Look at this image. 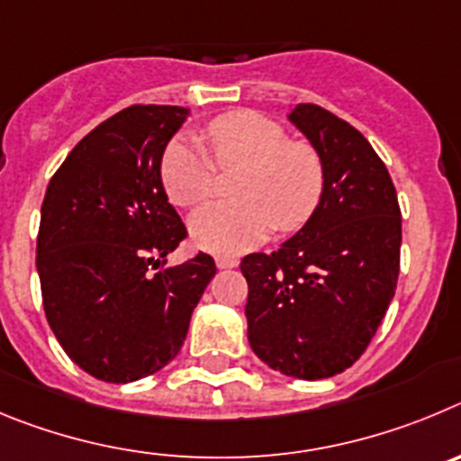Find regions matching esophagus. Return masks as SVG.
I'll return each instance as SVG.
<instances>
[{
  "mask_svg": "<svg viewBox=\"0 0 461 461\" xmlns=\"http://www.w3.org/2000/svg\"><path fill=\"white\" fill-rule=\"evenodd\" d=\"M215 267H218V268H234V267H239V259H236V257H230V255H218V257H215Z\"/></svg>",
  "mask_w": 461,
  "mask_h": 461,
  "instance_id": "34e87169",
  "label": "esophagus"
}]
</instances>
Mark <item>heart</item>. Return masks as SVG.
<instances>
[{
  "label": "heart",
  "instance_id": "heart-1",
  "mask_svg": "<svg viewBox=\"0 0 461 461\" xmlns=\"http://www.w3.org/2000/svg\"><path fill=\"white\" fill-rule=\"evenodd\" d=\"M204 138L221 169L243 167L234 194L190 218V236L200 248L236 255L271 234L301 230L323 194V165L310 144L289 140L276 122L239 110L215 117ZM160 184L174 206L190 209L209 200L215 166L200 140L176 138L160 158Z\"/></svg>",
  "mask_w": 461,
  "mask_h": 461
}]
</instances>
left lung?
Returning a JSON list of instances; mask_svg holds the SVG:
<instances>
[{
	"mask_svg": "<svg viewBox=\"0 0 461 461\" xmlns=\"http://www.w3.org/2000/svg\"><path fill=\"white\" fill-rule=\"evenodd\" d=\"M323 165V194L276 252L240 261L248 339L268 367L329 379L360 358L395 296L402 213L384 160L351 123L312 103L289 112Z\"/></svg>",
	"mask_w": 461,
	"mask_h": 461,
	"instance_id": "1",
	"label": "left lung"
}]
</instances>
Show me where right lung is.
Wrapping results in <instances>:
<instances>
[{
  "instance_id": "right-lung-1",
  "label": "right lung",
  "mask_w": 461,
  "mask_h": 461,
  "mask_svg": "<svg viewBox=\"0 0 461 461\" xmlns=\"http://www.w3.org/2000/svg\"><path fill=\"white\" fill-rule=\"evenodd\" d=\"M185 117L176 105L117 112L45 190L36 240L45 317L68 358L107 384L142 379L179 354L215 276L204 252L165 267L188 231L160 184V158Z\"/></svg>"
}]
</instances>
